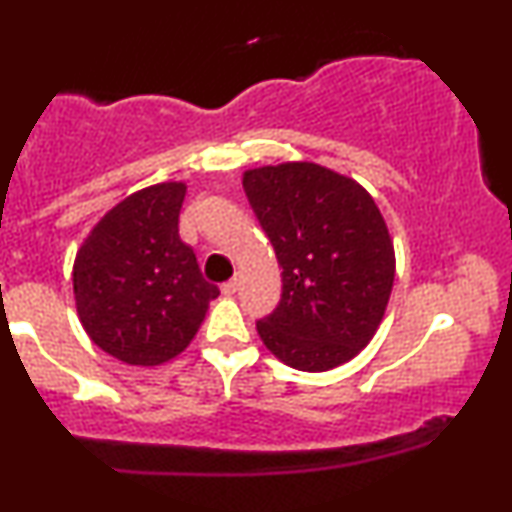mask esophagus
<instances>
[{"label": "esophagus", "instance_id": "esophagus-1", "mask_svg": "<svg viewBox=\"0 0 512 512\" xmlns=\"http://www.w3.org/2000/svg\"><path fill=\"white\" fill-rule=\"evenodd\" d=\"M238 279H228V281H223L221 284V291L226 293V296H231V293H236L238 291Z\"/></svg>", "mask_w": 512, "mask_h": 512}]
</instances>
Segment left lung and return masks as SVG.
Wrapping results in <instances>:
<instances>
[{
    "instance_id": "8db88e82",
    "label": "left lung",
    "mask_w": 512,
    "mask_h": 512,
    "mask_svg": "<svg viewBox=\"0 0 512 512\" xmlns=\"http://www.w3.org/2000/svg\"><path fill=\"white\" fill-rule=\"evenodd\" d=\"M281 264V301L257 320L264 346L298 370H330L370 342L395 281L383 214L358 182L317 163L243 178Z\"/></svg>"
}]
</instances>
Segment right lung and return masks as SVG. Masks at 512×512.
<instances>
[{
    "label": "right lung",
    "mask_w": 512,
    "mask_h": 512,
    "mask_svg": "<svg viewBox=\"0 0 512 512\" xmlns=\"http://www.w3.org/2000/svg\"><path fill=\"white\" fill-rule=\"evenodd\" d=\"M182 182L134 192L103 216L74 262L81 325L105 354L158 366L192 342L209 301L195 250L182 243Z\"/></svg>",
    "instance_id": "right-lung-1"
}]
</instances>
